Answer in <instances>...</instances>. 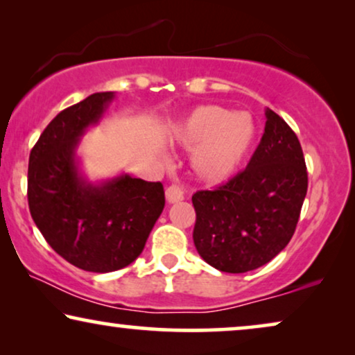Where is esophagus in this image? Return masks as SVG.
<instances>
[{
    "instance_id": "esophagus-1",
    "label": "esophagus",
    "mask_w": 355,
    "mask_h": 355,
    "mask_svg": "<svg viewBox=\"0 0 355 355\" xmlns=\"http://www.w3.org/2000/svg\"><path fill=\"white\" fill-rule=\"evenodd\" d=\"M184 198V192L181 191V187L178 186H169L166 189V200L168 203H176V202H181Z\"/></svg>"
}]
</instances>
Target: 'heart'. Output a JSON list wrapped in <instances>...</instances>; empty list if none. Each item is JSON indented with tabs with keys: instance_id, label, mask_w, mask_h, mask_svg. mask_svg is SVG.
<instances>
[{
	"instance_id": "1",
	"label": "heart",
	"mask_w": 355,
	"mask_h": 355,
	"mask_svg": "<svg viewBox=\"0 0 355 355\" xmlns=\"http://www.w3.org/2000/svg\"><path fill=\"white\" fill-rule=\"evenodd\" d=\"M255 140L250 116L215 105L198 106L179 124L173 142L193 150L192 168L203 182L230 179L249 157Z\"/></svg>"
}]
</instances>
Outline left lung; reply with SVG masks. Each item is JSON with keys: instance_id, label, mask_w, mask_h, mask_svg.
I'll return each instance as SVG.
<instances>
[{"instance_id": "obj_1", "label": "left lung", "mask_w": 355, "mask_h": 355, "mask_svg": "<svg viewBox=\"0 0 355 355\" xmlns=\"http://www.w3.org/2000/svg\"><path fill=\"white\" fill-rule=\"evenodd\" d=\"M265 132L244 171L192 196L193 244L225 273H247L288 245L307 196V168L297 135L266 108Z\"/></svg>"}]
</instances>
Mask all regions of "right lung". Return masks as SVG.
<instances>
[{"instance_id":"obj_1","label":"right lung","mask_w":355,"mask_h":355,"mask_svg":"<svg viewBox=\"0 0 355 355\" xmlns=\"http://www.w3.org/2000/svg\"><path fill=\"white\" fill-rule=\"evenodd\" d=\"M113 100L114 92H100L62 110L28 158L27 197L33 221L56 254L92 273L132 263L164 208L162 182L129 174L90 182L80 171V137L100 123Z\"/></svg>"}]
</instances>
